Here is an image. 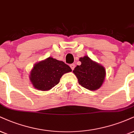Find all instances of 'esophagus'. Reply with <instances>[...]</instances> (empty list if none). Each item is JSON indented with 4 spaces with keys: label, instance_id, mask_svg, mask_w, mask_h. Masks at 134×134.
Here are the masks:
<instances>
[{
    "label": "esophagus",
    "instance_id": "esophagus-1",
    "mask_svg": "<svg viewBox=\"0 0 134 134\" xmlns=\"http://www.w3.org/2000/svg\"><path fill=\"white\" fill-rule=\"evenodd\" d=\"M75 64H70V68L72 69V70H73L74 69V68H75Z\"/></svg>",
    "mask_w": 134,
    "mask_h": 134
}]
</instances>
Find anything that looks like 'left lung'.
Returning <instances> with one entry per match:
<instances>
[{"label": "left lung", "instance_id": "8db88e82", "mask_svg": "<svg viewBox=\"0 0 134 134\" xmlns=\"http://www.w3.org/2000/svg\"><path fill=\"white\" fill-rule=\"evenodd\" d=\"M81 65H77L73 72L82 87L96 91L101 87L105 77V70L102 65L93 62L87 56L80 58Z\"/></svg>", "mask_w": 134, "mask_h": 134}]
</instances>
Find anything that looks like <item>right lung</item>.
I'll return each mask as SVG.
<instances>
[{
  "label": "right lung",
  "instance_id": "right-lung-1",
  "mask_svg": "<svg viewBox=\"0 0 134 134\" xmlns=\"http://www.w3.org/2000/svg\"><path fill=\"white\" fill-rule=\"evenodd\" d=\"M71 71V68L64 62L49 57L35 64L30 78L35 88L46 91L57 85L64 74Z\"/></svg>",
  "mask_w": 134,
  "mask_h": 134
}]
</instances>
